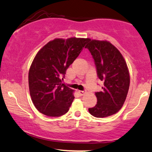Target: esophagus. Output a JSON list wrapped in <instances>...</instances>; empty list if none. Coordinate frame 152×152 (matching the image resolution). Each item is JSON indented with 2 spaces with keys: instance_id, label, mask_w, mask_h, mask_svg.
<instances>
[{
  "instance_id": "obj_1",
  "label": "esophagus",
  "mask_w": 152,
  "mask_h": 152,
  "mask_svg": "<svg viewBox=\"0 0 152 152\" xmlns=\"http://www.w3.org/2000/svg\"><path fill=\"white\" fill-rule=\"evenodd\" d=\"M78 94H79L80 96H83V95L86 94V92L84 91H78Z\"/></svg>"
}]
</instances>
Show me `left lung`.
Instances as JSON below:
<instances>
[{"instance_id":"8db88e82","label":"left lung","mask_w":152,"mask_h":152,"mask_svg":"<svg viewBox=\"0 0 152 152\" xmlns=\"http://www.w3.org/2000/svg\"><path fill=\"white\" fill-rule=\"evenodd\" d=\"M88 48L94 58L97 74L103 81V90L96 93L97 104L88 109L96 118H105L122 108L129 91L130 76L128 67L120 51L106 40L89 39Z\"/></svg>"}]
</instances>
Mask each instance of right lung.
<instances>
[{
  "label": "right lung",
  "mask_w": 152,
  "mask_h": 152,
  "mask_svg": "<svg viewBox=\"0 0 152 152\" xmlns=\"http://www.w3.org/2000/svg\"><path fill=\"white\" fill-rule=\"evenodd\" d=\"M88 41V38H56L37 53L29 70L28 82L31 99L40 113L59 117L68 112L74 91L61 81Z\"/></svg>",
  "instance_id": "add662e5"
}]
</instances>
